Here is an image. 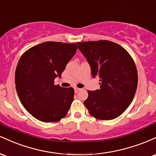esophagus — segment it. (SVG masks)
<instances>
[{"instance_id":"34e87169","label":"esophagus","mask_w":156,"mask_h":156,"mask_svg":"<svg viewBox=\"0 0 156 156\" xmlns=\"http://www.w3.org/2000/svg\"><path fill=\"white\" fill-rule=\"evenodd\" d=\"M74 90H75V92L77 93L78 92H79V91L80 90V88H78V87H75Z\"/></svg>"}]
</instances>
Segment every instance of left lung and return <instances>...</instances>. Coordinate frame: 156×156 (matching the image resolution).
Segmentation results:
<instances>
[{"label":"left lung","mask_w":156,"mask_h":156,"mask_svg":"<svg viewBox=\"0 0 156 156\" xmlns=\"http://www.w3.org/2000/svg\"><path fill=\"white\" fill-rule=\"evenodd\" d=\"M78 47L90 65L93 78H100L101 85L100 89L88 91L84 105L96 119H115L135 95L138 74L133 59L126 50L111 41L78 42Z\"/></svg>","instance_id":"obj_1"}]
</instances>
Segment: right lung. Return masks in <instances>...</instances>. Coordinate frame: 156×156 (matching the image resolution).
<instances>
[{
	"instance_id": "right-lung-1",
	"label": "right lung",
	"mask_w": 156,
	"mask_h": 156,
	"mask_svg": "<svg viewBox=\"0 0 156 156\" xmlns=\"http://www.w3.org/2000/svg\"><path fill=\"white\" fill-rule=\"evenodd\" d=\"M77 44L46 42L21 55L15 71L16 90L25 108L44 122L59 121L74 99L72 87L55 85L75 55Z\"/></svg>"
}]
</instances>
